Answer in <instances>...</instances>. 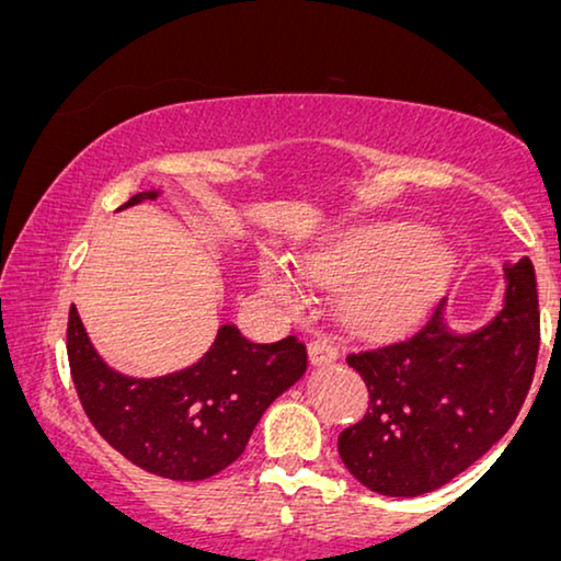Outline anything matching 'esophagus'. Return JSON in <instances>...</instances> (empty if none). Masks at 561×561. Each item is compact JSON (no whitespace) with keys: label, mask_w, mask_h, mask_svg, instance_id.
I'll list each match as a JSON object with an SVG mask.
<instances>
[{"label":"esophagus","mask_w":561,"mask_h":561,"mask_svg":"<svg viewBox=\"0 0 561 561\" xmlns=\"http://www.w3.org/2000/svg\"><path fill=\"white\" fill-rule=\"evenodd\" d=\"M308 356H311L313 364H331L339 356V348L334 344V339L319 336L308 344Z\"/></svg>","instance_id":"1"}]
</instances>
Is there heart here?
<instances>
[{"mask_svg":"<svg viewBox=\"0 0 561 561\" xmlns=\"http://www.w3.org/2000/svg\"><path fill=\"white\" fill-rule=\"evenodd\" d=\"M300 271L316 286L346 288L344 308L354 329L385 334L417 316L450 271V250L408 225H369L339 234L319 253L304 257ZM257 280L265 296L286 308L308 300L306 279L280 257H263Z\"/></svg>","mask_w":561,"mask_h":561,"instance_id":"heart-1","label":"heart"}]
</instances>
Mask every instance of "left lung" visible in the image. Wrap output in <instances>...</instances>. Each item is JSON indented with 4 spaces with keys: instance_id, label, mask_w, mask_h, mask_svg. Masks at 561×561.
I'll use <instances>...</instances> for the list:
<instances>
[{
    "instance_id": "left-lung-1",
    "label": "left lung",
    "mask_w": 561,
    "mask_h": 561,
    "mask_svg": "<svg viewBox=\"0 0 561 561\" xmlns=\"http://www.w3.org/2000/svg\"><path fill=\"white\" fill-rule=\"evenodd\" d=\"M443 306L410 336L346 354L369 408L341 430L339 456L381 496L440 489L508 433L529 394L541 336L529 257L506 261V304L476 334H450Z\"/></svg>"
}]
</instances>
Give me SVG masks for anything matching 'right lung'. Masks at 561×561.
Here are the masks:
<instances>
[{
  "instance_id": "right-lung-1",
  "label": "right lung",
  "mask_w": 561,
  "mask_h": 561,
  "mask_svg": "<svg viewBox=\"0 0 561 561\" xmlns=\"http://www.w3.org/2000/svg\"><path fill=\"white\" fill-rule=\"evenodd\" d=\"M157 194H134L124 207ZM68 362L88 420L113 450L169 481H205L242 456L267 404L304 377L306 346L296 336L255 344L222 327L192 367L134 379L101 359L70 306Z\"/></svg>"
}]
</instances>
